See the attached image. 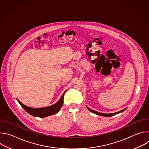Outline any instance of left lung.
Masks as SVG:
<instances>
[{"mask_svg":"<svg viewBox=\"0 0 149 149\" xmlns=\"http://www.w3.org/2000/svg\"><path fill=\"white\" fill-rule=\"evenodd\" d=\"M87 107V109H88L91 112H92V113H94V114H95L100 115V116H105V117H111V116H114V115H116V114H118V113H121V112L124 111L125 110H126V109H124V110H121V111H118V112H117V113H115L105 114V113H99V112L95 111H94V110H91V109H90V108L88 107Z\"/></svg>","mask_w":149,"mask_h":149,"instance_id":"obj_1","label":"left lung"}]
</instances>
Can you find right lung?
<instances>
[{"mask_svg": "<svg viewBox=\"0 0 149 149\" xmlns=\"http://www.w3.org/2000/svg\"><path fill=\"white\" fill-rule=\"evenodd\" d=\"M65 93V91L63 93V94H62L60 100L56 104H55L49 106V107H44V108L35 109V108L29 107H28V106L24 105V104H22L17 99V100L19 102V103L20 104V105L22 106V108L31 115L35 116V117L44 118V117H46L49 116L53 115V114L58 113L60 110L62 105L63 104V96H64Z\"/></svg>", "mask_w": 149, "mask_h": 149, "instance_id": "right-lung-1", "label": "right lung"}]
</instances>
